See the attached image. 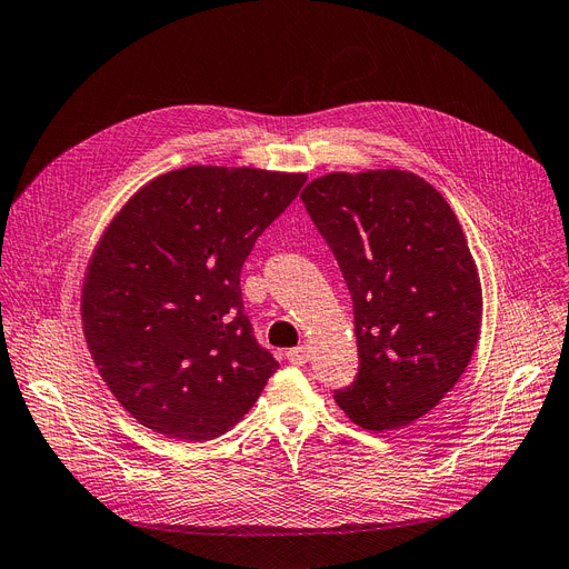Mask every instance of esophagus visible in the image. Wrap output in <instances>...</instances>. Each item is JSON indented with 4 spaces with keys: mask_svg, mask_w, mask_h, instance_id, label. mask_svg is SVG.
I'll use <instances>...</instances> for the list:
<instances>
[{
    "mask_svg": "<svg viewBox=\"0 0 569 569\" xmlns=\"http://www.w3.org/2000/svg\"><path fill=\"white\" fill-rule=\"evenodd\" d=\"M287 359L291 363H297V367H303V363L310 359V350H308V346L291 348V350H287Z\"/></svg>",
    "mask_w": 569,
    "mask_h": 569,
    "instance_id": "34e87169",
    "label": "esophagus"
}]
</instances>
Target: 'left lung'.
Segmentation results:
<instances>
[{
	"instance_id": "left-lung-1",
	"label": "left lung",
	"mask_w": 569,
	"mask_h": 569,
	"mask_svg": "<svg viewBox=\"0 0 569 569\" xmlns=\"http://www.w3.org/2000/svg\"><path fill=\"white\" fill-rule=\"evenodd\" d=\"M301 200L352 297L359 371L333 399L363 429L411 425L460 380L481 331V282L460 221L406 170L331 172Z\"/></svg>"
}]
</instances>
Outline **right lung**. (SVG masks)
<instances>
[{"mask_svg": "<svg viewBox=\"0 0 569 569\" xmlns=\"http://www.w3.org/2000/svg\"><path fill=\"white\" fill-rule=\"evenodd\" d=\"M303 184L306 174L191 166L156 177L113 217L88 263L83 336L140 425L217 439L280 369L244 312L240 270Z\"/></svg>", "mask_w": 569, "mask_h": 569, "instance_id": "obj_1", "label": "right lung"}]
</instances>
